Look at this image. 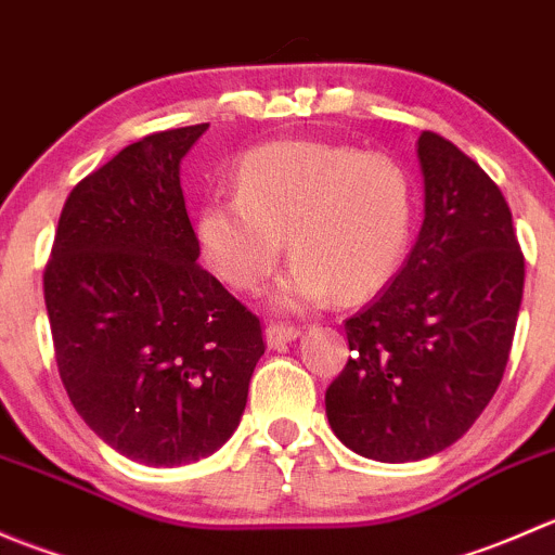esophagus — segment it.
<instances>
[{
  "label": "esophagus",
  "mask_w": 555,
  "mask_h": 555,
  "mask_svg": "<svg viewBox=\"0 0 555 555\" xmlns=\"http://www.w3.org/2000/svg\"><path fill=\"white\" fill-rule=\"evenodd\" d=\"M300 335V327H295V324H284V322H271L266 327V340L271 349H279V346L289 344V340H295Z\"/></svg>",
  "instance_id": "obj_1"
}]
</instances>
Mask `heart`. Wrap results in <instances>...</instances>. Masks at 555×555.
I'll list each match as a JSON object with an SVG mask.
<instances>
[{
	"label": "heart",
	"mask_w": 555,
	"mask_h": 555,
	"mask_svg": "<svg viewBox=\"0 0 555 555\" xmlns=\"http://www.w3.org/2000/svg\"><path fill=\"white\" fill-rule=\"evenodd\" d=\"M416 222V188L386 153L346 144L271 142L249 150L236 193L201 204L195 233L211 271L255 293L276 271L284 238L295 257L273 300L317 309L371 298L400 271Z\"/></svg>",
	"instance_id": "b5f03b06"
}]
</instances>
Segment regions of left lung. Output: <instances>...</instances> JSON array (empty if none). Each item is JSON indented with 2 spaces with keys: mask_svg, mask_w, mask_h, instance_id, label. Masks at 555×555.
<instances>
[{
  "mask_svg": "<svg viewBox=\"0 0 555 555\" xmlns=\"http://www.w3.org/2000/svg\"><path fill=\"white\" fill-rule=\"evenodd\" d=\"M424 222L411 257L346 319L351 357L324 408L344 446L376 462L449 449L505 376L524 298V251L505 195L440 133L416 142Z\"/></svg>",
  "mask_w": 555,
  "mask_h": 555,
  "instance_id": "8db88e82",
  "label": "left lung"
}]
</instances>
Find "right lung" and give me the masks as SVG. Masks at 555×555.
<instances>
[{
    "label": "right lung",
    "instance_id": "right-lung-1",
    "mask_svg": "<svg viewBox=\"0 0 555 555\" xmlns=\"http://www.w3.org/2000/svg\"><path fill=\"white\" fill-rule=\"evenodd\" d=\"M206 128L150 133L77 182L42 276L72 405L106 446L155 467L231 438L266 351L260 319L195 262L179 160Z\"/></svg>",
    "mask_w": 555,
    "mask_h": 555
}]
</instances>
